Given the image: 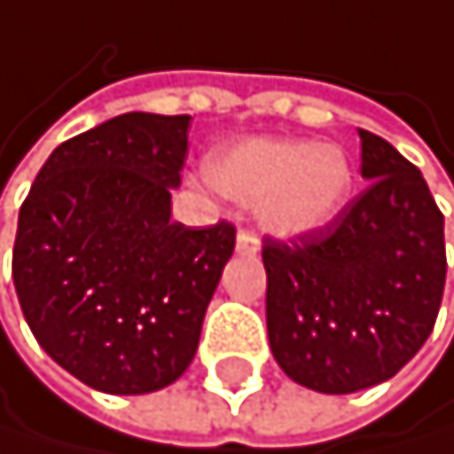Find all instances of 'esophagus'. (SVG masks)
Returning a JSON list of instances; mask_svg holds the SVG:
<instances>
[{
    "instance_id": "34e87169",
    "label": "esophagus",
    "mask_w": 454,
    "mask_h": 454,
    "mask_svg": "<svg viewBox=\"0 0 454 454\" xmlns=\"http://www.w3.org/2000/svg\"><path fill=\"white\" fill-rule=\"evenodd\" d=\"M235 252H238V254H257V252H260V240H257V235L240 230L238 238H235Z\"/></svg>"
}]
</instances>
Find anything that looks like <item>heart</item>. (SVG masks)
I'll use <instances>...</instances> for the list:
<instances>
[{
    "instance_id": "obj_1",
    "label": "heart",
    "mask_w": 454,
    "mask_h": 454,
    "mask_svg": "<svg viewBox=\"0 0 454 454\" xmlns=\"http://www.w3.org/2000/svg\"><path fill=\"white\" fill-rule=\"evenodd\" d=\"M211 186L240 206H257L268 232L294 240L330 227L349 206L355 162L341 145L317 140H246L208 160Z\"/></svg>"
}]
</instances>
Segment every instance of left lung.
I'll return each mask as SVG.
<instances>
[{
    "label": "left lung",
    "instance_id": "left-lung-1",
    "mask_svg": "<svg viewBox=\"0 0 454 454\" xmlns=\"http://www.w3.org/2000/svg\"><path fill=\"white\" fill-rule=\"evenodd\" d=\"M357 132L368 189L322 232L262 246L270 352L327 395L393 379L427 341L447 278L444 216L422 173Z\"/></svg>",
    "mask_w": 454,
    "mask_h": 454
}]
</instances>
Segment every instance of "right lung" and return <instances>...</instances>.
<instances>
[{
	"label": "right lung",
	"instance_id": "obj_1",
	"mask_svg": "<svg viewBox=\"0 0 454 454\" xmlns=\"http://www.w3.org/2000/svg\"><path fill=\"white\" fill-rule=\"evenodd\" d=\"M189 116L124 113L61 143L18 214L12 281L37 344L91 390L156 393L194 360L235 248L170 222Z\"/></svg>",
	"mask_w": 454,
	"mask_h": 454
}]
</instances>
